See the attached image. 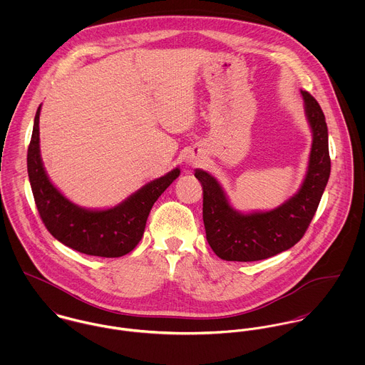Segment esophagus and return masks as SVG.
I'll return each instance as SVG.
<instances>
[{"mask_svg":"<svg viewBox=\"0 0 365 365\" xmlns=\"http://www.w3.org/2000/svg\"><path fill=\"white\" fill-rule=\"evenodd\" d=\"M187 163H188L190 165H198V164L201 163V158L198 156H190L187 158Z\"/></svg>","mask_w":365,"mask_h":365,"instance_id":"esophagus-1","label":"esophagus"}]
</instances>
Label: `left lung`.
<instances>
[{
	"mask_svg": "<svg viewBox=\"0 0 365 365\" xmlns=\"http://www.w3.org/2000/svg\"><path fill=\"white\" fill-rule=\"evenodd\" d=\"M312 128L313 142L307 177L301 190L281 207L243 215L230 207L222 187L207 171L197 170L202 185V217L207 240L226 261H257L295 246L305 235L330 175L329 136L323 110L308 91H301Z\"/></svg>",
	"mask_w": 365,
	"mask_h": 365,
	"instance_id": "8db88e82",
	"label": "left lung"
}]
</instances>
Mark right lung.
I'll return each mask as SVG.
<instances>
[{
  "instance_id": "obj_1",
  "label": "right lung",
  "mask_w": 365,
  "mask_h": 365,
  "mask_svg": "<svg viewBox=\"0 0 365 365\" xmlns=\"http://www.w3.org/2000/svg\"><path fill=\"white\" fill-rule=\"evenodd\" d=\"M39 113L41 105L28 148V175L46 229L64 246L88 256L113 259L128 255L142 240L150 209L180 175V168L150 181L115 208H80L63 197L43 168L39 150Z\"/></svg>"
}]
</instances>
